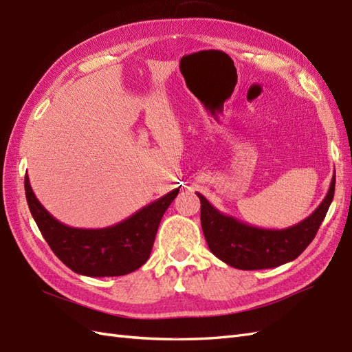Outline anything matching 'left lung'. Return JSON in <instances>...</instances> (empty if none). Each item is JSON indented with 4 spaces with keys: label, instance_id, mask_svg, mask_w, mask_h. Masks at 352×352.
<instances>
[{
    "label": "left lung",
    "instance_id": "obj_1",
    "mask_svg": "<svg viewBox=\"0 0 352 352\" xmlns=\"http://www.w3.org/2000/svg\"><path fill=\"white\" fill-rule=\"evenodd\" d=\"M336 175L329 192L312 214L284 230L252 226L232 216L221 213L198 194L201 201V228L208 249L230 267L239 270H267L292 262L314 240L335 195Z\"/></svg>",
    "mask_w": 352,
    "mask_h": 352
}]
</instances>
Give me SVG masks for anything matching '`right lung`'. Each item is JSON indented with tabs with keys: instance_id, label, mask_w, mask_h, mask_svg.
<instances>
[{
	"instance_id": "obj_1",
	"label": "right lung",
	"mask_w": 352,
	"mask_h": 352,
	"mask_svg": "<svg viewBox=\"0 0 352 352\" xmlns=\"http://www.w3.org/2000/svg\"><path fill=\"white\" fill-rule=\"evenodd\" d=\"M179 188L120 223L82 230L65 225L47 212L35 197L30 177L25 176L26 201L44 240L66 267L87 277H118L140 268L149 258L161 217Z\"/></svg>"
}]
</instances>
